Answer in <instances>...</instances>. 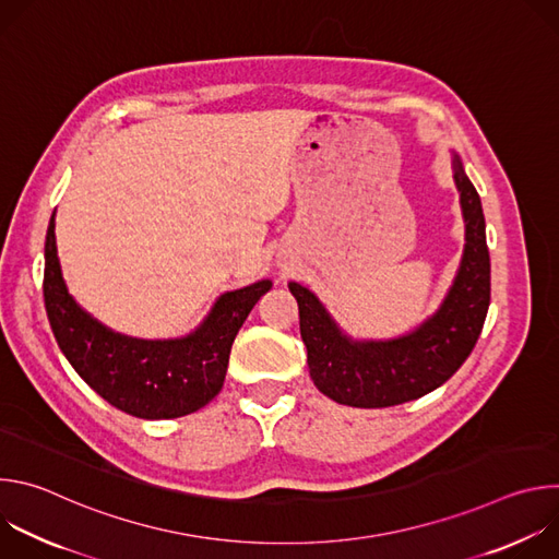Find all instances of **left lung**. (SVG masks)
I'll return each mask as SVG.
<instances>
[{
    "instance_id": "left-lung-1",
    "label": "left lung",
    "mask_w": 559,
    "mask_h": 559,
    "mask_svg": "<svg viewBox=\"0 0 559 559\" xmlns=\"http://www.w3.org/2000/svg\"><path fill=\"white\" fill-rule=\"evenodd\" d=\"M464 218V250L440 307L412 332L386 341L352 338L318 300L292 281L309 376L332 401L382 409L403 405L444 384L468 358L483 332L491 300V261L483 203L460 156H451Z\"/></svg>"
}]
</instances>
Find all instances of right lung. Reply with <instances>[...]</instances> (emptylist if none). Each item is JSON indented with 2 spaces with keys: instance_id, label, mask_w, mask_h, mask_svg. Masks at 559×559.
Segmentation results:
<instances>
[{
  "instance_id": "1",
  "label": "right lung",
  "mask_w": 559,
  "mask_h": 559,
  "mask_svg": "<svg viewBox=\"0 0 559 559\" xmlns=\"http://www.w3.org/2000/svg\"><path fill=\"white\" fill-rule=\"evenodd\" d=\"M44 300L59 349L112 407L143 420H170L199 412L221 391L231 343L272 281L221 294L203 323L186 336L145 341L99 323L79 305L57 257L55 212L44 248Z\"/></svg>"
}]
</instances>
